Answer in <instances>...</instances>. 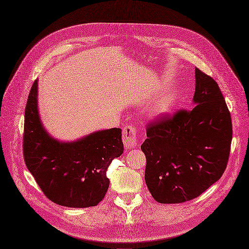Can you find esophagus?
<instances>
[{
    "instance_id": "1",
    "label": "esophagus",
    "mask_w": 249,
    "mask_h": 249,
    "mask_svg": "<svg viewBox=\"0 0 249 249\" xmlns=\"http://www.w3.org/2000/svg\"><path fill=\"white\" fill-rule=\"evenodd\" d=\"M122 140L126 150H131L137 144V131L135 130L134 126L127 125L124 127Z\"/></svg>"
}]
</instances>
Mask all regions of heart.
I'll use <instances>...</instances> for the list:
<instances>
[{
  "instance_id": "1",
  "label": "heart",
  "mask_w": 249,
  "mask_h": 249,
  "mask_svg": "<svg viewBox=\"0 0 249 249\" xmlns=\"http://www.w3.org/2000/svg\"><path fill=\"white\" fill-rule=\"evenodd\" d=\"M170 106H171V103L168 98L159 99L152 106V107L150 109V113L154 117H161L169 112Z\"/></svg>"
}]
</instances>
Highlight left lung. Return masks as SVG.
Wrapping results in <instances>:
<instances>
[{"instance_id": "8db88e82", "label": "left lung", "mask_w": 249, "mask_h": 249, "mask_svg": "<svg viewBox=\"0 0 249 249\" xmlns=\"http://www.w3.org/2000/svg\"><path fill=\"white\" fill-rule=\"evenodd\" d=\"M195 78L196 107L150 123L141 146L146 158L145 183L159 203H182L200 196L227 167L231 115L217 83L197 68Z\"/></svg>"}]
</instances>
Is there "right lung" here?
<instances>
[{
	"label": "right lung",
	"mask_w": 249,
	"mask_h": 249,
	"mask_svg": "<svg viewBox=\"0 0 249 249\" xmlns=\"http://www.w3.org/2000/svg\"><path fill=\"white\" fill-rule=\"evenodd\" d=\"M124 152L120 128L99 130L73 142L51 136L40 119L38 80L24 114L23 156L27 169L49 200L61 206H95L109 186L107 170Z\"/></svg>",
	"instance_id": "right-lung-1"
}]
</instances>
